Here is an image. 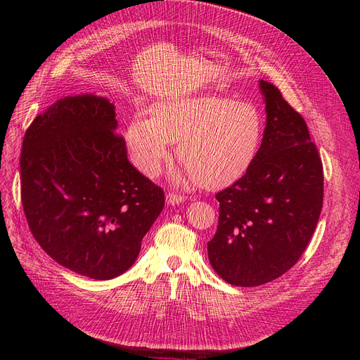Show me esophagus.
<instances>
[{
    "instance_id": "1",
    "label": "esophagus",
    "mask_w": 360,
    "mask_h": 360,
    "mask_svg": "<svg viewBox=\"0 0 360 360\" xmlns=\"http://www.w3.org/2000/svg\"><path fill=\"white\" fill-rule=\"evenodd\" d=\"M166 201H167V204L175 205V204L182 202V201H184V197L179 195V194H175V193H169V194L166 195Z\"/></svg>"
}]
</instances>
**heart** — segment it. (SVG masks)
Listing matches in <instances>:
<instances>
[{
	"label": "heart",
	"mask_w": 360,
	"mask_h": 360,
	"mask_svg": "<svg viewBox=\"0 0 360 360\" xmlns=\"http://www.w3.org/2000/svg\"><path fill=\"white\" fill-rule=\"evenodd\" d=\"M264 121L248 102L200 94L163 102L151 117L137 113L125 140L136 166L156 176L176 143L178 159L185 165L178 178L197 179L205 190H220L239 181L252 167L261 148Z\"/></svg>",
	"instance_id": "b5f03b06"
}]
</instances>
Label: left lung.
Returning <instances> with one entry per match:
<instances>
[{"label": "left lung", "mask_w": 360, "mask_h": 360, "mask_svg": "<svg viewBox=\"0 0 360 360\" xmlns=\"http://www.w3.org/2000/svg\"><path fill=\"white\" fill-rule=\"evenodd\" d=\"M267 122L252 167L216 194L219 224L207 243L213 270L254 288L290 270L323 210V162L305 120L269 82H259Z\"/></svg>", "instance_id": "left-lung-1"}]
</instances>
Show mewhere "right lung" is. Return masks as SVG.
Instances as JSON below:
<instances>
[{
  "label": "right lung",
  "mask_w": 360,
  "mask_h": 360,
  "mask_svg": "<svg viewBox=\"0 0 360 360\" xmlns=\"http://www.w3.org/2000/svg\"><path fill=\"white\" fill-rule=\"evenodd\" d=\"M117 127L106 98L67 96L33 120L20 155L33 238L60 266L94 280L136 262L165 205L162 188L129 163Z\"/></svg>",
  "instance_id": "obj_1"
}]
</instances>
